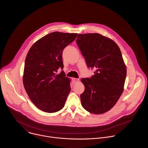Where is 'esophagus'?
<instances>
[{"label":"esophagus","mask_w":148,"mask_h":148,"mask_svg":"<svg viewBox=\"0 0 148 148\" xmlns=\"http://www.w3.org/2000/svg\"><path fill=\"white\" fill-rule=\"evenodd\" d=\"M73 82L75 83V82H78L79 81V79L78 78H73Z\"/></svg>","instance_id":"34e87169"}]
</instances>
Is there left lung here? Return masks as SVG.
<instances>
[{
  "label": "left lung",
  "mask_w": 148,
  "mask_h": 148,
  "mask_svg": "<svg viewBox=\"0 0 148 148\" xmlns=\"http://www.w3.org/2000/svg\"><path fill=\"white\" fill-rule=\"evenodd\" d=\"M77 44L89 68L96 69L91 78H82L85 87L80 98L90 113L110 111L122 95L126 68L121 51L112 40L98 33L79 34Z\"/></svg>",
  "instance_id": "1"
}]
</instances>
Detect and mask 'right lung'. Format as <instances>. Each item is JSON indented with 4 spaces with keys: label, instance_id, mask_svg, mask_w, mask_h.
I'll return each mask as SVG.
<instances>
[{
    "label": "right lung",
    "instance_id": "right-lung-1",
    "mask_svg": "<svg viewBox=\"0 0 148 148\" xmlns=\"http://www.w3.org/2000/svg\"><path fill=\"white\" fill-rule=\"evenodd\" d=\"M77 33H50L38 40L30 49L23 76L25 89L39 110L53 113L64 107L71 91V79L63 71L64 49L75 39Z\"/></svg>",
    "mask_w": 148,
    "mask_h": 148
}]
</instances>
